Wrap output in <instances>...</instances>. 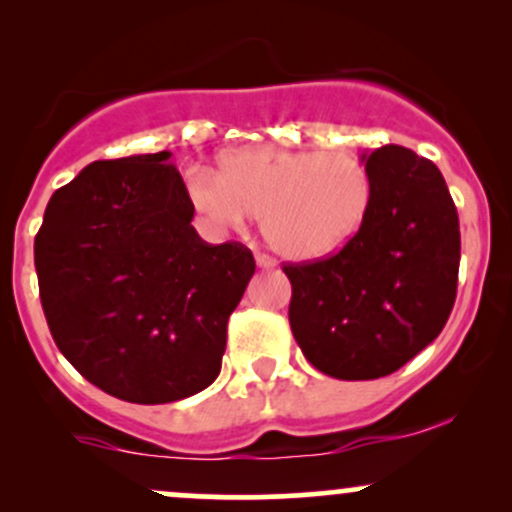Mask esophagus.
<instances>
[{"label": "esophagus", "mask_w": 512, "mask_h": 512, "mask_svg": "<svg viewBox=\"0 0 512 512\" xmlns=\"http://www.w3.org/2000/svg\"><path fill=\"white\" fill-rule=\"evenodd\" d=\"M255 264H257V269H274L276 267V262L272 260V257L260 255V252L255 255Z\"/></svg>", "instance_id": "obj_1"}]
</instances>
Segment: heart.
I'll use <instances>...</instances> for the list:
<instances>
[{"instance_id": "b5f03b06", "label": "heart", "mask_w": 512, "mask_h": 512, "mask_svg": "<svg viewBox=\"0 0 512 512\" xmlns=\"http://www.w3.org/2000/svg\"><path fill=\"white\" fill-rule=\"evenodd\" d=\"M190 207L216 231L243 228L262 214L267 243L308 262L342 250L366 219L373 185L351 151L248 146L219 158V175L192 173Z\"/></svg>"}]
</instances>
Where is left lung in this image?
Segmentation results:
<instances>
[{
  "label": "left lung",
  "mask_w": 512,
  "mask_h": 512,
  "mask_svg": "<svg viewBox=\"0 0 512 512\" xmlns=\"http://www.w3.org/2000/svg\"><path fill=\"white\" fill-rule=\"evenodd\" d=\"M373 197L337 255L284 267L289 322L317 370L375 380L424 351L448 322L460 269V221L443 175L404 146L361 154Z\"/></svg>",
  "instance_id": "obj_1"
}]
</instances>
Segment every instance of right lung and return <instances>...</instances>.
I'll return each instance as SVG.
<instances>
[{"label":"right lung","mask_w":512,"mask_h":512,"mask_svg":"<svg viewBox=\"0 0 512 512\" xmlns=\"http://www.w3.org/2000/svg\"><path fill=\"white\" fill-rule=\"evenodd\" d=\"M170 156L91 163L50 197L35 236L55 344L88 383L134 404L214 383L228 317L255 274L245 245L197 236Z\"/></svg>","instance_id":"1"}]
</instances>
